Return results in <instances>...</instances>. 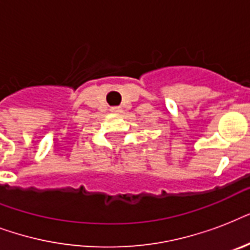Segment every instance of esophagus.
Returning a JSON list of instances; mask_svg holds the SVG:
<instances>
[{
	"label": "esophagus",
	"mask_w": 250,
	"mask_h": 250,
	"mask_svg": "<svg viewBox=\"0 0 250 250\" xmlns=\"http://www.w3.org/2000/svg\"><path fill=\"white\" fill-rule=\"evenodd\" d=\"M122 111L121 107H111V113L114 114H119Z\"/></svg>",
	"instance_id": "34e87169"
}]
</instances>
